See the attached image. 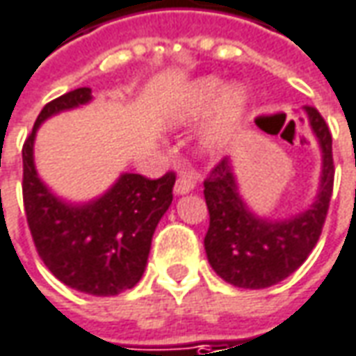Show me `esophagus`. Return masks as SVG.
<instances>
[{
    "mask_svg": "<svg viewBox=\"0 0 356 356\" xmlns=\"http://www.w3.org/2000/svg\"><path fill=\"white\" fill-rule=\"evenodd\" d=\"M195 187H197V181L191 177V175L181 173V175L177 177V181H175L173 193H175V195H187V193H191Z\"/></svg>",
    "mask_w": 356,
    "mask_h": 356,
    "instance_id": "obj_1",
    "label": "esophagus"
}]
</instances>
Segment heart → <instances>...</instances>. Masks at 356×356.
Instances as JSON below:
<instances>
[{
    "label": "heart",
    "mask_w": 356,
    "mask_h": 356,
    "mask_svg": "<svg viewBox=\"0 0 356 356\" xmlns=\"http://www.w3.org/2000/svg\"><path fill=\"white\" fill-rule=\"evenodd\" d=\"M248 108L249 93L245 87L239 83L222 87L218 77H202L183 97L173 113V120L177 124H188L209 113L198 130L197 147L202 156L216 158L236 136Z\"/></svg>",
    "instance_id": "1"
}]
</instances>
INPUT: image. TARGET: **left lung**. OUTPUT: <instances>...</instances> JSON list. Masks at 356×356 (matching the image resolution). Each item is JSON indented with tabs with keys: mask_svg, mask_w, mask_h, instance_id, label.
I'll use <instances>...</instances> for the list:
<instances>
[{
	"mask_svg": "<svg viewBox=\"0 0 356 356\" xmlns=\"http://www.w3.org/2000/svg\"><path fill=\"white\" fill-rule=\"evenodd\" d=\"M321 152L318 193L312 202L286 218H265L241 197L232 158H224L204 181L210 226L204 249L210 267L238 289H267L290 277L320 239L333 191L331 132L314 107H304Z\"/></svg>",
	"mask_w": 356,
	"mask_h": 356,
	"instance_id": "1",
	"label": "left lung"
}]
</instances>
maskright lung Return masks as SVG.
Here are the masks:
<instances>
[{
	"instance_id": "right-lung-1",
	"label": "right lung",
	"mask_w": 356,
	"mask_h": 356,
	"mask_svg": "<svg viewBox=\"0 0 356 356\" xmlns=\"http://www.w3.org/2000/svg\"><path fill=\"white\" fill-rule=\"evenodd\" d=\"M91 101V89L79 87L40 111L23 146V200L36 251L50 273L83 294L117 296L136 286L146 270L154 232L173 200L175 175L152 181L120 173L87 202L58 197L36 171V132L48 118Z\"/></svg>"
}]
</instances>
